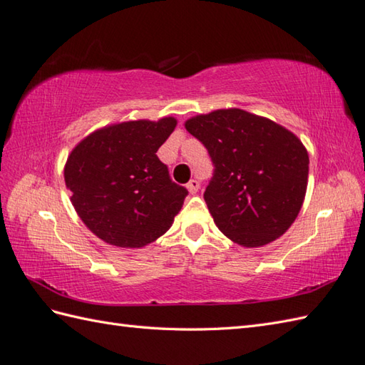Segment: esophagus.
Segmentation results:
<instances>
[{
  "label": "esophagus",
  "mask_w": 365,
  "mask_h": 365,
  "mask_svg": "<svg viewBox=\"0 0 365 365\" xmlns=\"http://www.w3.org/2000/svg\"><path fill=\"white\" fill-rule=\"evenodd\" d=\"M198 189H200V182H198V180H190L189 181V184H187V190L192 193H197L198 192Z\"/></svg>",
  "instance_id": "esophagus-1"
}]
</instances>
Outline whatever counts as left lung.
Returning <instances> with one entry per match:
<instances>
[{
	"label": "left lung",
	"instance_id": "obj_1",
	"mask_svg": "<svg viewBox=\"0 0 365 365\" xmlns=\"http://www.w3.org/2000/svg\"><path fill=\"white\" fill-rule=\"evenodd\" d=\"M184 126L214 162L205 201L218 230L247 248L282 236L306 195L309 156L302 140L273 120L237 108L195 115Z\"/></svg>",
	"mask_w": 365,
	"mask_h": 365
}]
</instances>
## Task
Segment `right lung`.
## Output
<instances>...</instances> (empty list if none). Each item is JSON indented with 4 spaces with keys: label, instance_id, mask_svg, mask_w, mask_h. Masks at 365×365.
Listing matches in <instances>:
<instances>
[{
    "label": "right lung",
    "instance_id": "add662e5",
    "mask_svg": "<svg viewBox=\"0 0 365 365\" xmlns=\"http://www.w3.org/2000/svg\"><path fill=\"white\" fill-rule=\"evenodd\" d=\"M175 117L108 125L84 137L63 167L70 201L96 237L142 248L165 234L187 189L170 180L156 151L176 128Z\"/></svg>",
    "mask_w": 365,
    "mask_h": 365
}]
</instances>
